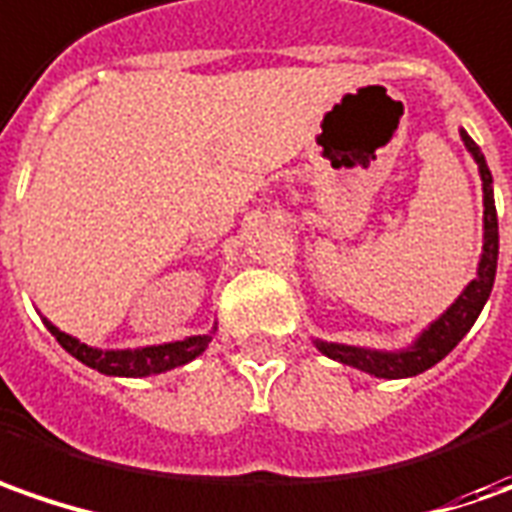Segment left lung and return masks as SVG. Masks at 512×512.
Masks as SVG:
<instances>
[{
  "label": "left lung",
  "mask_w": 512,
  "mask_h": 512,
  "mask_svg": "<svg viewBox=\"0 0 512 512\" xmlns=\"http://www.w3.org/2000/svg\"><path fill=\"white\" fill-rule=\"evenodd\" d=\"M459 135H462L467 152L473 155V161L479 167L482 192H485V235H482V257H479L476 277L467 283L465 291L450 303L448 309L433 320L431 326L422 328V334L408 348L379 351V348H362V345L314 340V345L326 354L328 360L360 368L365 374L379 379L416 377L439 360H445L485 309L487 297L493 291V280H496V263H499V221H496V201H493V175H490L485 155L476 147V141L465 130H459Z\"/></svg>",
  "instance_id": "obj_1"
}]
</instances>
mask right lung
<instances>
[{
    "instance_id": "obj_1",
    "label": "right lung",
    "mask_w": 512,
    "mask_h": 512,
    "mask_svg": "<svg viewBox=\"0 0 512 512\" xmlns=\"http://www.w3.org/2000/svg\"><path fill=\"white\" fill-rule=\"evenodd\" d=\"M45 326L67 354H73L87 368H96L98 374H107V377H150V374L172 371V368L186 365L198 354H203L206 345L212 343V334L218 331V326H212L209 334H195V337H184L175 343L144 345V348H93V345L64 334L62 328L53 326L47 317Z\"/></svg>"
}]
</instances>
